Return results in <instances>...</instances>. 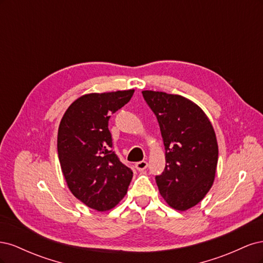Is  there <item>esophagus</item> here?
<instances>
[{"label":"esophagus","instance_id":"1","mask_svg":"<svg viewBox=\"0 0 263 263\" xmlns=\"http://www.w3.org/2000/svg\"><path fill=\"white\" fill-rule=\"evenodd\" d=\"M135 166H136V169H137L138 171H144V170L147 168V166H148V162L145 161V160H142V161L137 162L136 164H135Z\"/></svg>","mask_w":263,"mask_h":263}]
</instances>
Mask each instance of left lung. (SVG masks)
<instances>
[{"mask_svg": "<svg viewBox=\"0 0 263 263\" xmlns=\"http://www.w3.org/2000/svg\"><path fill=\"white\" fill-rule=\"evenodd\" d=\"M156 115L165 148V168L156 182L171 208L186 211L200 203L213 185L218 146L208 116L178 94L142 91Z\"/></svg>", "mask_w": 263, "mask_h": 263, "instance_id": "left-lung-1", "label": "left lung"}]
</instances>
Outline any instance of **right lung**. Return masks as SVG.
Masks as SVG:
<instances>
[{
    "instance_id": "add662e5",
    "label": "right lung",
    "mask_w": 263,
    "mask_h": 263,
    "mask_svg": "<svg viewBox=\"0 0 263 263\" xmlns=\"http://www.w3.org/2000/svg\"><path fill=\"white\" fill-rule=\"evenodd\" d=\"M134 90L86 94L63 115L58 158L72 194L100 212L113 209L127 193L133 171L113 150L110 115L129 102Z\"/></svg>"
}]
</instances>
